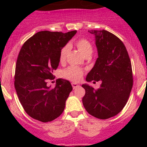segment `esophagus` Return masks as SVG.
Here are the masks:
<instances>
[{"mask_svg": "<svg viewBox=\"0 0 147 147\" xmlns=\"http://www.w3.org/2000/svg\"><path fill=\"white\" fill-rule=\"evenodd\" d=\"M71 85H72V87H73V88H74V89H76V88H79V87H80V85H78V84H76V83H72V84H71Z\"/></svg>", "mask_w": 147, "mask_h": 147, "instance_id": "34e87169", "label": "esophagus"}]
</instances>
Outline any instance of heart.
Instances as JSON below:
<instances>
[{
	"instance_id": "heart-1",
	"label": "heart",
	"mask_w": 147,
	"mask_h": 147,
	"mask_svg": "<svg viewBox=\"0 0 147 147\" xmlns=\"http://www.w3.org/2000/svg\"><path fill=\"white\" fill-rule=\"evenodd\" d=\"M75 45L84 57L90 56L93 53V46L91 43L86 39H80L75 42ZM69 51V46L65 45L62 49L59 54V61L64 62L65 61L67 52ZM83 71L76 66H69L62 72V76L64 78L73 82H79L82 77Z\"/></svg>"
}]
</instances>
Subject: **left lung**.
<instances>
[{"instance_id": "left-lung-1", "label": "left lung", "mask_w": 147, "mask_h": 147, "mask_svg": "<svg viewBox=\"0 0 147 147\" xmlns=\"http://www.w3.org/2000/svg\"><path fill=\"white\" fill-rule=\"evenodd\" d=\"M95 36L98 58L88 74V82L101 81L98 90L83 84L85 95L82 103L87 112L94 117L107 119L121 112L127 102L132 88L131 62L125 45L106 30H90Z\"/></svg>"}]
</instances>
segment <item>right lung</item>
Masks as SVG:
<instances>
[{"label":"right lung","instance_id":"right-lung-1","mask_svg":"<svg viewBox=\"0 0 147 147\" xmlns=\"http://www.w3.org/2000/svg\"><path fill=\"white\" fill-rule=\"evenodd\" d=\"M76 33L42 31L23 44L15 67V88L26 113L42 122L54 120L62 113L72 90L69 81L57 80L54 88L47 85L59 63L62 49Z\"/></svg>","mask_w":147,"mask_h":147}]
</instances>
